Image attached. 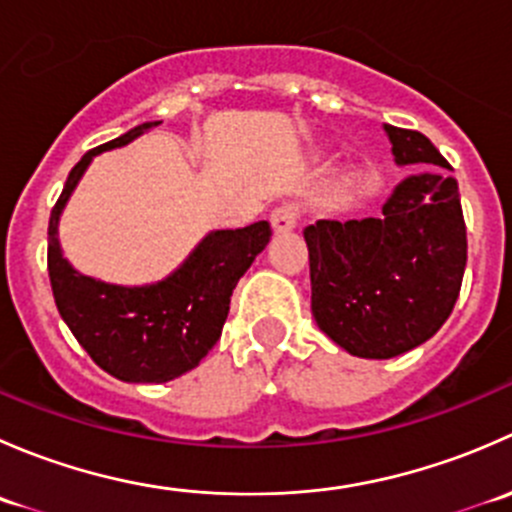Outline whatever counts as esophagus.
I'll use <instances>...</instances> for the list:
<instances>
[{"mask_svg":"<svg viewBox=\"0 0 512 512\" xmlns=\"http://www.w3.org/2000/svg\"><path fill=\"white\" fill-rule=\"evenodd\" d=\"M299 220V208L294 203H282L272 210L270 215V223L275 227V232H289L297 227Z\"/></svg>","mask_w":512,"mask_h":512,"instance_id":"1","label":"esophagus"}]
</instances>
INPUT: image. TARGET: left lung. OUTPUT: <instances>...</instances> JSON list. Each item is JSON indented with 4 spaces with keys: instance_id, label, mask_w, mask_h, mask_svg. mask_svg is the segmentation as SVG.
Returning <instances> with one entry per match:
<instances>
[{
    "instance_id": "1",
    "label": "left lung",
    "mask_w": 512,
    "mask_h": 512,
    "mask_svg": "<svg viewBox=\"0 0 512 512\" xmlns=\"http://www.w3.org/2000/svg\"><path fill=\"white\" fill-rule=\"evenodd\" d=\"M399 165H428L396 185L379 218L304 227L312 314L361 359H391L431 339L453 312L468 240L456 178L423 133L384 126Z\"/></svg>"
}]
</instances>
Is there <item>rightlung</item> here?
Masks as SVG:
<instances>
[{"label": "right lung", "instance_id": "right-lung-1", "mask_svg": "<svg viewBox=\"0 0 512 512\" xmlns=\"http://www.w3.org/2000/svg\"><path fill=\"white\" fill-rule=\"evenodd\" d=\"M158 123H141L86 153L71 168L49 218L46 262L61 319L103 371L131 384H163L200 364L220 339L237 280L272 237L267 220L215 230L173 275L146 287L108 285L76 272L59 245L66 200L94 156L126 146Z\"/></svg>", "mask_w": 512, "mask_h": 512}]
</instances>
